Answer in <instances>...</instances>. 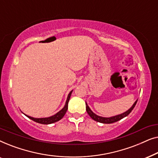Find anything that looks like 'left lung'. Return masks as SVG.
Wrapping results in <instances>:
<instances>
[{"label":"left lung","instance_id":"8db88e82","mask_svg":"<svg viewBox=\"0 0 158 158\" xmlns=\"http://www.w3.org/2000/svg\"><path fill=\"white\" fill-rule=\"evenodd\" d=\"M137 102V100L135 101V103H134V104L132 105V106H131L130 109L128 110V111H125L124 113L118 114V115H116V116H111V117H109V118L102 117V116L96 115V114H94V112H93L91 110H90L89 106H88V104H87V103H85L86 111H87V113L88 114V115H89L90 117L93 118V119L96 121V122L103 123V124H111V123H114L116 122H118V121L121 120L122 118L126 117L127 116H128L129 114L131 113V111H132L134 108H135Z\"/></svg>","mask_w":158,"mask_h":158}]
</instances>
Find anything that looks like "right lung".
<instances>
[{
  "instance_id": "obj_1",
  "label": "right lung",
  "mask_w": 158,
  "mask_h": 158,
  "mask_svg": "<svg viewBox=\"0 0 158 158\" xmlns=\"http://www.w3.org/2000/svg\"><path fill=\"white\" fill-rule=\"evenodd\" d=\"M72 92L73 90H71L70 94H68L65 105H64L63 109L60 110L59 112H57V113L55 114V115L49 116V117H46V118H34V117H31V116L26 115V114L25 115L27 116L28 118H29L30 119L34 121L35 122L40 123V124H52V123H55L56 122H58V121L61 119V118L64 116V114H66L67 110H68V102L70 98V96H71V94H72Z\"/></svg>"
}]
</instances>
